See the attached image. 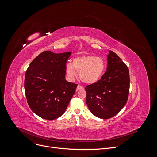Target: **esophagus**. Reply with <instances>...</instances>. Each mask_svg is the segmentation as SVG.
I'll return each instance as SVG.
<instances>
[{"label": "esophagus", "mask_w": 157, "mask_h": 157, "mask_svg": "<svg viewBox=\"0 0 157 157\" xmlns=\"http://www.w3.org/2000/svg\"><path fill=\"white\" fill-rule=\"evenodd\" d=\"M84 90V87L82 86L81 85H78L77 87V91H78V90Z\"/></svg>", "instance_id": "1"}]
</instances>
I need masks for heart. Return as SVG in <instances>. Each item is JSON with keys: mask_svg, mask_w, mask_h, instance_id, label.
<instances>
[{"mask_svg": "<svg viewBox=\"0 0 157 157\" xmlns=\"http://www.w3.org/2000/svg\"><path fill=\"white\" fill-rule=\"evenodd\" d=\"M105 69V62L101 57L82 55L73 59V63L66 64V73L69 79L73 80L79 71L80 78L86 84H91L101 78Z\"/></svg>", "mask_w": 157, "mask_h": 157, "instance_id": "b5f03b06", "label": "heart"}]
</instances>
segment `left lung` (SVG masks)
<instances>
[{
	"mask_svg": "<svg viewBox=\"0 0 157 157\" xmlns=\"http://www.w3.org/2000/svg\"><path fill=\"white\" fill-rule=\"evenodd\" d=\"M107 71L101 79L85 87L86 101L94 115L108 119L119 112L128 100L129 69L115 52L109 51Z\"/></svg>",
	"mask_w": 157,
	"mask_h": 157,
	"instance_id": "1",
	"label": "left lung"
}]
</instances>
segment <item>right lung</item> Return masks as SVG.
Returning <instances> with one entry per match:
<instances>
[{
	"instance_id": "1",
	"label": "right lung",
	"mask_w": 157,
	"mask_h": 157,
	"mask_svg": "<svg viewBox=\"0 0 157 157\" xmlns=\"http://www.w3.org/2000/svg\"><path fill=\"white\" fill-rule=\"evenodd\" d=\"M71 52H42L32 61L25 77L24 88L28 105L33 113L46 120L63 115L77 84L65 79L66 63Z\"/></svg>"
}]
</instances>
